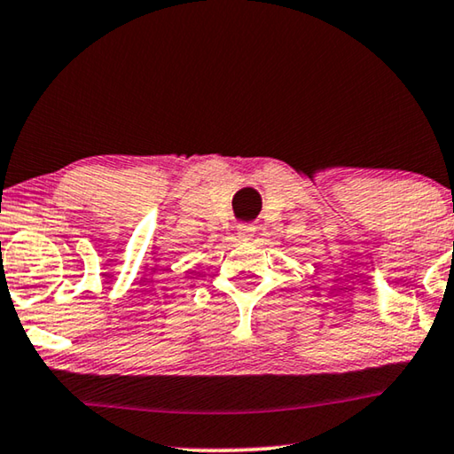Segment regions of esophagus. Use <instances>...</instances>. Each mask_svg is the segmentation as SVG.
Segmentation results:
<instances>
[{"label":"esophagus","mask_w":454,"mask_h":454,"mask_svg":"<svg viewBox=\"0 0 454 454\" xmlns=\"http://www.w3.org/2000/svg\"><path fill=\"white\" fill-rule=\"evenodd\" d=\"M254 232L256 228L253 224H239V228H236V234H239V239L242 242H248L254 236Z\"/></svg>","instance_id":"1"}]
</instances>
